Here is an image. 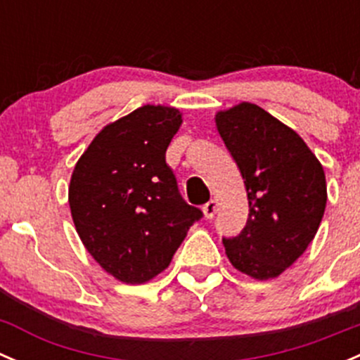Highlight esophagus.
I'll list each match as a JSON object with an SVG mask.
<instances>
[{
	"instance_id": "34e87169",
	"label": "esophagus",
	"mask_w": 360,
	"mask_h": 360,
	"mask_svg": "<svg viewBox=\"0 0 360 360\" xmlns=\"http://www.w3.org/2000/svg\"><path fill=\"white\" fill-rule=\"evenodd\" d=\"M202 212H205L206 219H213L215 213L219 212V199H210V201L202 206Z\"/></svg>"
}]
</instances>
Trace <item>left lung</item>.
Wrapping results in <instances>:
<instances>
[{"label":"left lung","instance_id":"left-lung-1","mask_svg":"<svg viewBox=\"0 0 360 360\" xmlns=\"http://www.w3.org/2000/svg\"><path fill=\"white\" fill-rule=\"evenodd\" d=\"M215 126L248 198L247 226L222 240L227 257L252 278H276L319 231L327 202L326 173L296 131L254 103L220 110Z\"/></svg>","mask_w":360,"mask_h":360}]
</instances>
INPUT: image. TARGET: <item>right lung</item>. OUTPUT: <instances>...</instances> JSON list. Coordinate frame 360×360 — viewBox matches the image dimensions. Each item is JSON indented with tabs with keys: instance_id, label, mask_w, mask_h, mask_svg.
<instances>
[{
	"instance_id": "obj_1",
	"label": "right lung",
	"mask_w": 360,
	"mask_h": 360,
	"mask_svg": "<svg viewBox=\"0 0 360 360\" xmlns=\"http://www.w3.org/2000/svg\"><path fill=\"white\" fill-rule=\"evenodd\" d=\"M180 110L143 105L110 122L80 155L68 188L82 243L113 278L138 285L165 271L201 210L181 199L166 148Z\"/></svg>"
}]
</instances>
